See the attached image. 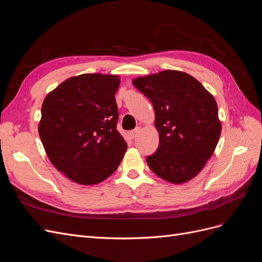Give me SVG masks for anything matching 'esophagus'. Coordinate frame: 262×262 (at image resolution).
I'll list each match as a JSON object with an SVG mask.
<instances>
[{
	"mask_svg": "<svg viewBox=\"0 0 262 262\" xmlns=\"http://www.w3.org/2000/svg\"><path fill=\"white\" fill-rule=\"evenodd\" d=\"M139 132H140V128L134 129V130H132V131H130V132H129V137H130L131 139H134V138H136V137L138 136Z\"/></svg>",
	"mask_w": 262,
	"mask_h": 262,
	"instance_id": "obj_1",
	"label": "esophagus"
}]
</instances>
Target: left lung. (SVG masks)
I'll use <instances>...</instances> for the list:
<instances>
[{
  "label": "left lung",
  "instance_id": "left-lung-1",
  "mask_svg": "<svg viewBox=\"0 0 262 262\" xmlns=\"http://www.w3.org/2000/svg\"><path fill=\"white\" fill-rule=\"evenodd\" d=\"M133 85L152 102L160 133L156 152L146 157L149 168L171 184L192 179L211 158L221 136L215 99L180 71L138 77Z\"/></svg>",
  "mask_w": 262,
  "mask_h": 262
}]
</instances>
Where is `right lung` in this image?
<instances>
[{
	"label": "right lung",
	"instance_id": "add662e5",
	"mask_svg": "<svg viewBox=\"0 0 262 262\" xmlns=\"http://www.w3.org/2000/svg\"><path fill=\"white\" fill-rule=\"evenodd\" d=\"M117 75L82 74L47 95L38 131L59 171L76 184L95 185L113 175L126 142L117 130Z\"/></svg>",
	"mask_w": 262,
	"mask_h": 262
}]
</instances>
